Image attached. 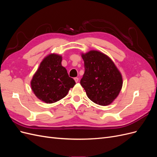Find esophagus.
I'll return each instance as SVG.
<instances>
[{
  "instance_id": "34e87169",
  "label": "esophagus",
  "mask_w": 157,
  "mask_h": 157,
  "mask_svg": "<svg viewBox=\"0 0 157 157\" xmlns=\"http://www.w3.org/2000/svg\"><path fill=\"white\" fill-rule=\"evenodd\" d=\"M74 79H75V82H78V80H79V78H78V77H75Z\"/></svg>"
}]
</instances>
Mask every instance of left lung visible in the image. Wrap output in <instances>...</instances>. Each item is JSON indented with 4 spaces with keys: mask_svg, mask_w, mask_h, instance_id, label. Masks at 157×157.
<instances>
[{
    "mask_svg": "<svg viewBox=\"0 0 157 157\" xmlns=\"http://www.w3.org/2000/svg\"><path fill=\"white\" fill-rule=\"evenodd\" d=\"M85 71L80 84L88 98L106 106L117 98L122 86V77L112 59L102 52L90 50L81 54Z\"/></svg>",
    "mask_w": 157,
    "mask_h": 157,
    "instance_id": "obj_1",
    "label": "left lung"
}]
</instances>
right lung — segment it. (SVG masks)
Here are the masks:
<instances>
[{"instance_id": "1", "label": "right lung", "mask_w": 157, "mask_h": 157, "mask_svg": "<svg viewBox=\"0 0 157 157\" xmlns=\"http://www.w3.org/2000/svg\"><path fill=\"white\" fill-rule=\"evenodd\" d=\"M61 61L62 56L58 54L46 56L31 81L35 96L46 103H55L63 98L76 84L61 65Z\"/></svg>"}]
</instances>
